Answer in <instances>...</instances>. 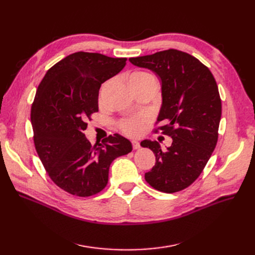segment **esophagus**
Instances as JSON below:
<instances>
[{
  "instance_id": "obj_1",
  "label": "esophagus",
  "mask_w": 255,
  "mask_h": 255,
  "mask_svg": "<svg viewBox=\"0 0 255 255\" xmlns=\"http://www.w3.org/2000/svg\"><path fill=\"white\" fill-rule=\"evenodd\" d=\"M132 144H133V149H134V150H137V149H139V148H140V143H139V141H137V140H132Z\"/></svg>"
}]
</instances>
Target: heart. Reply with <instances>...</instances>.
<instances>
[{"mask_svg":"<svg viewBox=\"0 0 255 255\" xmlns=\"http://www.w3.org/2000/svg\"><path fill=\"white\" fill-rule=\"evenodd\" d=\"M146 75H150V74L144 73V72H136V73L130 75L129 79H138V78H142V76H146ZM107 87H109V83L103 85L101 92H100V98L101 99L105 96ZM148 120H149V118L146 115H137V116H133V117L121 120L119 127L125 134H127L128 136H138L143 130L145 123L148 122Z\"/></svg>","mask_w":255,"mask_h":255,"instance_id":"b5f03b06","label":"heart"}]
</instances>
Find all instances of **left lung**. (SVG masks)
Here are the masks:
<instances>
[{
  "mask_svg": "<svg viewBox=\"0 0 255 255\" xmlns=\"http://www.w3.org/2000/svg\"><path fill=\"white\" fill-rule=\"evenodd\" d=\"M149 69L161 83V107L157 121L172 138L167 150L157 141L140 145L155 154V165L144 179L159 191H180L201 174L218 140L221 100L212 72L196 57L179 50H166L128 59Z\"/></svg>",
  "mask_w": 255,
  "mask_h": 255,
  "instance_id": "left-lung-1",
  "label": "left lung"
}]
</instances>
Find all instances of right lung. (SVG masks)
Segmentation results:
<instances>
[{
    "mask_svg": "<svg viewBox=\"0 0 255 255\" xmlns=\"http://www.w3.org/2000/svg\"><path fill=\"white\" fill-rule=\"evenodd\" d=\"M126 64L127 58L76 52L50 68L38 86L30 111L35 148L51 180L73 196L103 190L113 160L133 149L119 134L95 145L84 134L99 111L100 87Z\"/></svg>",
    "mask_w": 255,
    "mask_h": 255,
    "instance_id": "1",
    "label": "right lung"
}]
</instances>
